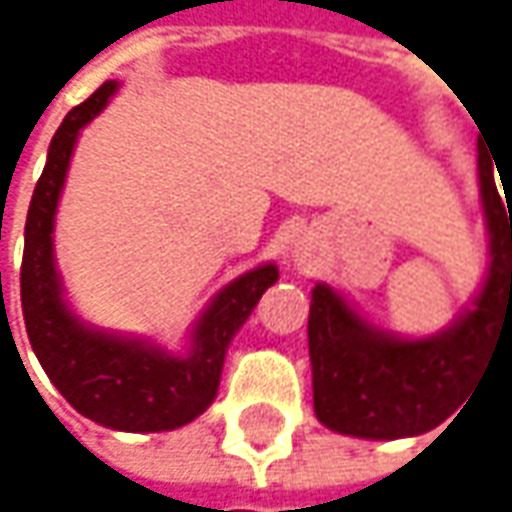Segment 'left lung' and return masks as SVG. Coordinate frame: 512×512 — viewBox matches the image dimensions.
<instances>
[{
  "mask_svg": "<svg viewBox=\"0 0 512 512\" xmlns=\"http://www.w3.org/2000/svg\"><path fill=\"white\" fill-rule=\"evenodd\" d=\"M488 149L479 143V188L490 233L482 293L454 327L423 341L369 327L329 284L310 304L312 403L321 423L352 437L400 440L445 423L485 372L490 352L512 341V183L496 188Z\"/></svg>",
  "mask_w": 512,
  "mask_h": 512,
  "instance_id": "left-lung-1",
  "label": "left lung"
}]
</instances>
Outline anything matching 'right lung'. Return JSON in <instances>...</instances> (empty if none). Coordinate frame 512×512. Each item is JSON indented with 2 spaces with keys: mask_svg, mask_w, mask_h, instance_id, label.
Returning a JSON list of instances; mask_svg holds the SVG:
<instances>
[{
  "mask_svg": "<svg viewBox=\"0 0 512 512\" xmlns=\"http://www.w3.org/2000/svg\"><path fill=\"white\" fill-rule=\"evenodd\" d=\"M115 89V81H106L84 104L70 109L50 143L24 225V327L47 377L78 414L115 431H171L214 403L228 344L264 290L276 284L279 270L276 264H262L231 281L200 318L185 358L78 324L61 298L53 222L78 132L104 109Z\"/></svg>",
  "mask_w": 512,
  "mask_h": 512,
  "instance_id": "1",
  "label": "right lung"
}]
</instances>
